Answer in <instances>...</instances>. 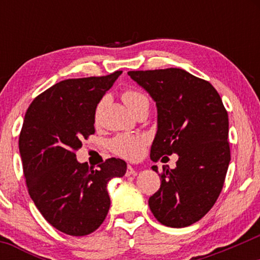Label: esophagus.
Listing matches in <instances>:
<instances>
[{
	"mask_svg": "<svg viewBox=\"0 0 260 260\" xmlns=\"http://www.w3.org/2000/svg\"><path fill=\"white\" fill-rule=\"evenodd\" d=\"M136 174H137V172L133 168V166H127V169H126V173H125L126 176L136 175Z\"/></svg>",
	"mask_w": 260,
	"mask_h": 260,
	"instance_id": "1",
	"label": "esophagus"
}]
</instances>
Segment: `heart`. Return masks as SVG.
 <instances>
[{
  "label": "heart",
  "mask_w": 260,
  "mask_h": 260,
  "mask_svg": "<svg viewBox=\"0 0 260 260\" xmlns=\"http://www.w3.org/2000/svg\"><path fill=\"white\" fill-rule=\"evenodd\" d=\"M123 101L125 102L127 108L131 110V112H135L142 106H149L148 97L143 92L129 88L123 93ZM102 105V104H101ZM98 106L97 113L99 111ZM147 137L140 136V135H118L113 138L110 143V148L116 155L126 159H136L142 155L144 150V147L147 145Z\"/></svg>",
  "instance_id": "b5f03b06"
}]
</instances>
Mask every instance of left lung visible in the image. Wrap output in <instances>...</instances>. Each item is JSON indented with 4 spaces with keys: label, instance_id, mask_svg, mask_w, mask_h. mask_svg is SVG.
Returning a JSON list of instances; mask_svg holds the SVG:
<instances>
[{
    "label": "left lung",
    "instance_id": "left-lung-1",
    "mask_svg": "<svg viewBox=\"0 0 260 260\" xmlns=\"http://www.w3.org/2000/svg\"><path fill=\"white\" fill-rule=\"evenodd\" d=\"M127 74L157 108L150 158L157 162L162 156H179L175 168H163L161 187L149 198V207L162 225L190 226L207 214L225 182L231 161L225 106L208 81L182 69ZM152 170L157 173V167Z\"/></svg>",
    "mask_w": 260,
    "mask_h": 260
}]
</instances>
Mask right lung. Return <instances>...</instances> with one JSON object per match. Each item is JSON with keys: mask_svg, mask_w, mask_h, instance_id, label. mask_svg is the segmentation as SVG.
I'll return each mask as SVG.
<instances>
[{"mask_svg": "<svg viewBox=\"0 0 260 260\" xmlns=\"http://www.w3.org/2000/svg\"><path fill=\"white\" fill-rule=\"evenodd\" d=\"M120 74L60 81L24 116L19 149L28 191L42 216L69 236H87L102 225L110 208L108 182L126 173L120 158L94 170L76 156L81 141L94 134L98 103Z\"/></svg>", "mask_w": 260, "mask_h": 260, "instance_id": "right-lung-1", "label": "right lung"}]
</instances>
